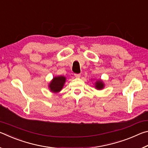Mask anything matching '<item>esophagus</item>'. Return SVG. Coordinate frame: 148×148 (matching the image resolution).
<instances>
[{
	"label": "esophagus",
	"mask_w": 148,
	"mask_h": 148,
	"mask_svg": "<svg viewBox=\"0 0 148 148\" xmlns=\"http://www.w3.org/2000/svg\"><path fill=\"white\" fill-rule=\"evenodd\" d=\"M74 76L77 77V78H79V77H80V76H81V75H80L79 74H75Z\"/></svg>",
	"instance_id": "1"
}]
</instances>
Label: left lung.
<instances>
[{
	"label": "left lung",
	"mask_w": 148,
	"mask_h": 148,
	"mask_svg": "<svg viewBox=\"0 0 148 148\" xmlns=\"http://www.w3.org/2000/svg\"><path fill=\"white\" fill-rule=\"evenodd\" d=\"M95 85V89L97 90H102L104 89V87L105 86L104 82L102 81L101 79H98L96 80L95 83L94 84Z\"/></svg>",
	"instance_id": "1"
}]
</instances>
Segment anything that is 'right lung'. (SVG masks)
Instances as JSON below:
<instances>
[{"label": "right lung", "instance_id": "add662e5", "mask_svg": "<svg viewBox=\"0 0 148 148\" xmlns=\"http://www.w3.org/2000/svg\"><path fill=\"white\" fill-rule=\"evenodd\" d=\"M66 78L64 76H57L53 77L48 84L49 91L53 93H58L63 88Z\"/></svg>", "mask_w": 148, "mask_h": 148}]
</instances>
